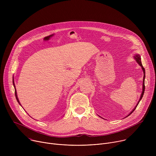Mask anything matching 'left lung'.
Returning a JSON list of instances; mask_svg holds the SVG:
<instances>
[{
  "label": "left lung",
  "instance_id": "left-lung-1",
  "mask_svg": "<svg viewBox=\"0 0 156 156\" xmlns=\"http://www.w3.org/2000/svg\"><path fill=\"white\" fill-rule=\"evenodd\" d=\"M135 57V58L136 59V62L138 63V64L141 66V68H142V70H143V73H144V76H143V91H142V94H141V97H140V101H139V102H138V103L137 104V105H136V107H135V108L133 109V110H132V112L128 115V116H129L133 112V111H134L135 109H136V107L138 106V104H139V102H140V101H141V99H142V98H143V94H144V90H145V85H144V79H145V69H144V68L143 67V65H142V63H141V56L140 55V54H136L135 56H134ZM127 116V117H128Z\"/></svg>",
  "mask_w": 156,
  "mask_h": 156
}]
</instances>
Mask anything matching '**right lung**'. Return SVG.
<instances>
[{
    "label": "right lung",
    "mask_w": 156,
    "mask_h": 156,
    "mask_svg": "<svg viewBox=\"0 0 156 156\" xmlns=\"http://www.w3.org/2000/svg\"><path fill=\"white\" fill-rule=\"evenodd\" d=\"M13 86H14V87H15V84H14V82H13ZM15 96H16V100H17V101H18V102L20 104V102H19V101H18V98H17V95H16V89H15Z\"/></svg>",
    "instance_id": "obj_1"
}]
</instances>
